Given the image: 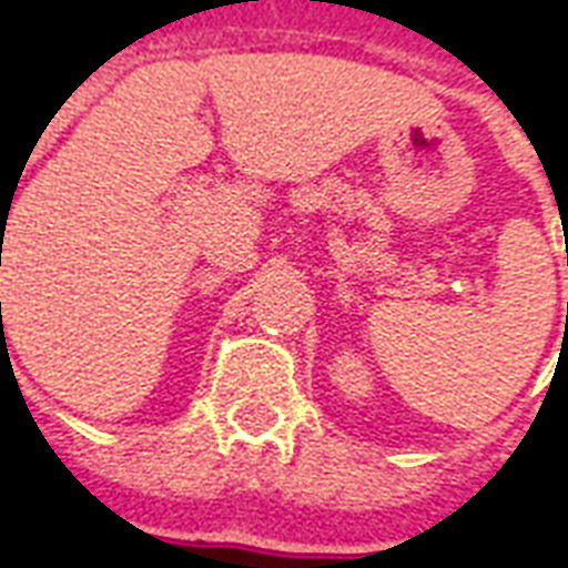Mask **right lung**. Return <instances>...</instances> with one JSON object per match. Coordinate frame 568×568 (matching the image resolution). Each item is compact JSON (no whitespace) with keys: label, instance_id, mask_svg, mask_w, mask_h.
Instances as JSON below:
<instances>
[{"label":"right lung","instance_id":"add662e5","mask_svg":"<svg viewBox=\"0 0 568 568\" xmlns=\"http://www.w3.org/2000/svg\"><path fill=\"white\" fill-rule=\"evenodd\" d=\"M2 222H6V219H2ZM0 307H2V304H0Z\"/></svg>","mask_w":568,"mask_h":568}]
</instances>
